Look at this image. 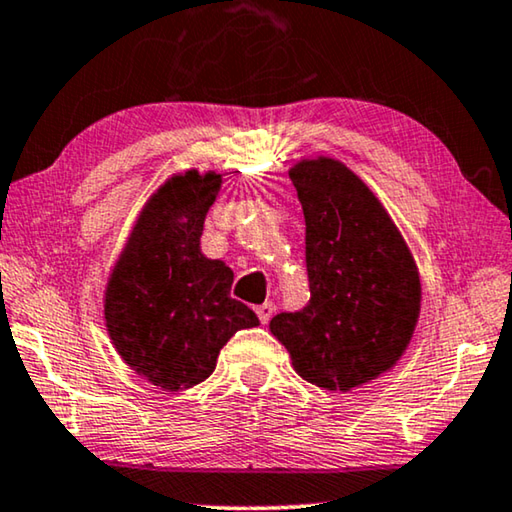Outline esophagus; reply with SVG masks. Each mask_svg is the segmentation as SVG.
Wrapping results in <instances>:
<instances>
[{
  "instance_id": "34e87169",
  "label": "esophagus",
  "mask_w": 512,
  "mask_h": 512,
  "mask_svg": "<svg viewBox=\"0 0 512 512\" xmlns=\"http://www.w3.org/2000/svg\"><path fill=\"white\" fill-rule=\"evenodd\" d=\"M273 303H264V305H259L257 308V317H259V322L262 324H269V319H271V315H273Z\"/></svg>"
}]
</instances>
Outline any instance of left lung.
<instances>
[{"label":"left lung","mask_w":512,"mask_h":512,"mask_svg":"<svg viewBox=\"0 0 512 512\" xmlns=\"http://www.w3.org/2000/svg\"><path fill=\"white\" fill-rule=\"evenodd\" d=\"M305 218L310 301L269 329L294 370L326 391H352L393 368L421 315L416 259L384 204L329 156L289 167Z\"/></svg>","instance_id":"obj_1"}]
</instances>
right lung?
I'll return each mask as SVG.
<instances>
[{"label":"right lung","mask_w":512,"mask_h":512,"mask_svg":"<svg viewBox=\"0 0 512 512\" xmlns=\"http://www.w3.org/2000/svg\"><path fill=\"white\" fill-rule=\"evenodd\" d=\"M223 174L167 177L137 213L103 296L105 329L135 375L186 391L216 370L220 349L259 319L230 296L234 273L202 253L204 218Z\"/></svg>","instance_id":"add662e5"}]
</instances>
